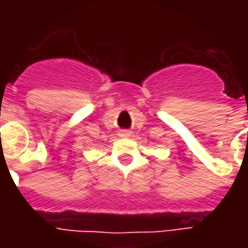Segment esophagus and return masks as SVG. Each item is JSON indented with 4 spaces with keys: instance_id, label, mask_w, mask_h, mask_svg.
Segmentation results:
<instances>
[{
    "instance_id": "34e87169",
    "label": "esophagus",
    "mask_w": 248,
    "mask_h": 248,
    "mask_svg": "<svg viewBox=\"0 0 248 248\" xmlns=\"http://www.w3.org/2000/svg\"><path fill=\"white\" fill-rule=\"evenodd\" d=\"M119 135H121V137H129L130 131L129 130H121V131H119Z\"/></svg>"
}]
</instances>
